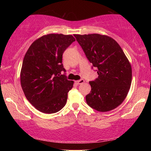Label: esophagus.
<instances>
[{
  "instance_id": "esophagus-1",
  "label": "esophagus",
  "mask_w": 151,
  "mask_h": 151,
  "mask_svg": "<svg viewBox=\"0 0 151 151\" xmlns=\"http://www.w3.org/2000/svg\"><path fill=\"white\" fill-rule=\"evenodd\" d=\"M84 82H85V81H84L83 79H81V80L76 81H75V83L76 84V85H81V84L83 83Z\"/></svg>"
}]
</instances>
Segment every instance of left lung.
Segmentation results:
<instances>
[{
	"mask_svg": "<svg viewBox=\"0 0 151 151\" xmlns=\"http://www.w3.org/2000/svg\"><path fill=\"white\" fill-rule=\"evenodd\" d=\"M74 36L99 75L89 82L91 91L86 96V103L100 112L116 108L126 98L132 81L131 66L123 50L108 36Z\"/></svg>",
	"mask_w": 151,
	"mask_h": 151,
	"instance_id": "8db88e82",
	"label": "left lung"
}]
</instances>
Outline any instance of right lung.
Instances as JSON below:
<instances>
[{
	"label": "right lung",
	"instance_id": "add662e5",
	"mask_svg": "<svg viewBox=\"0 0 151 151\" xmlns=\"http://www.w3.org/2000/svg\"><path fill=\"white\" fill-rule=\"evenodd\" d=\"M74 41L72 35H45L33 42L24 55L20 71L22 91L30 104L43 113H55L66 104L74 82L61 75L66 72L63 55Z\"/></svg>",
	"mask_w": 151,
	"mask_h": 151
}]
</instances>
